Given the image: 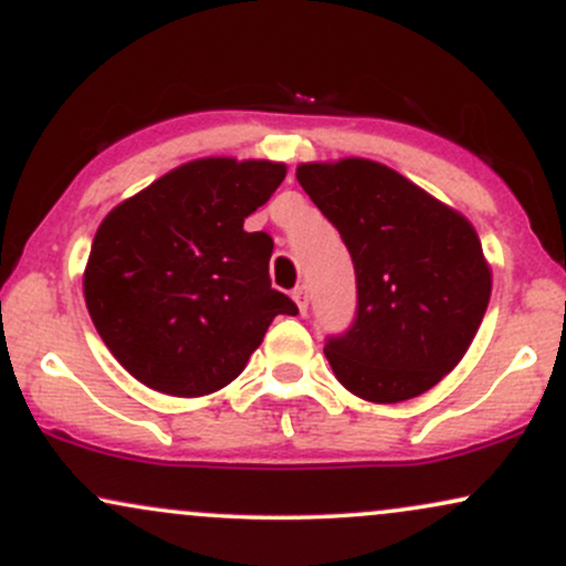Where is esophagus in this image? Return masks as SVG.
Instances as JSON below:
<instances>
[{"label": "esophagus", "mask_w": 566, "mask_h": 566, "mask_svg": "<svg viewBox=\"0 0 566 566\" xmlns=\"http://www.w3.org/2000/svg\"><path fill=\"white\" fill-rule=\"evenodd\" d=\"M292 301L297 303L301 314H305V311H308V290H305L303 284H301V287H295V290H292Z\"/></svg>", "instance_id": "obj_1"}]
</instances>
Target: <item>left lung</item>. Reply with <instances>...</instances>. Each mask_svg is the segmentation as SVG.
<instances>
[{
    "mask_svg": "<svg viewBox=\"0 0 566 566\" xmlns=\"http://www.w3.org/2000/svg\"><path fill=\"white\" fill-rule=\"evenodd\" d=\"M295 175L356 271L354 324L324 346L335 378L375 405L426 394L463 359L490 303L476 231L378 161H311Z\"/></svg>",
    "mask_w": 566,
    "mask_h": 566,
    "instance_id": "left-lung-1",
    "label": "left lung"
}]
</instances>
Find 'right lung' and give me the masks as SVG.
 <instances>
[{
    "label": "right lung",
    "mask_w": 566,
    "mask_h": 566,
    "mask_svg": "<svg viewBox=\"0 0 566 566\" xmlns=\"http://www.w3.org/2000/svg\"><path fill=\"white\" fill-rule=\"evenodd\" d=\"M284 175L279 161L193 159L97 226L84 303L97 335L143 386L170 396L220 391L274 316L297 314L271 287V237L244 231V218Z\"/></svg>",
    "instance_id": "obj_1"
}]
</instances>
